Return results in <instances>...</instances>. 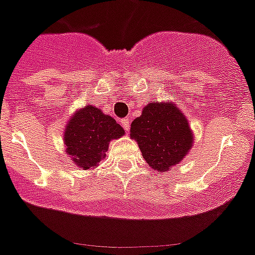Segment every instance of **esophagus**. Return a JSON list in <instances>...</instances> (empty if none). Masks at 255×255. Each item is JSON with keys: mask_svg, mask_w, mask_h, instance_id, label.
<instances>
[{"mask_svg": "<svg viewBox=\"0 0 255 255\" xmlns=\"http://www.w3.org/2000/svg\"><path fill=\"white\" fill-rule=\"evenodd\" d=\"M122 126H123V128L126 129V132L129 131V119H123V121H122Z\"/></svg>", "mask_w": 255, "mask_h": 255, "instance_id": "34e87169", "label": "esophagus"}]
</instances>
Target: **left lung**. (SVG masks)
Here are the masks:
<instances>
[{
  "mask_svg": "<svg viewBox=\"0 0 255 255\" xmlns=\"http://www.w3.org/2000/svg\"><path fill=\"white\" fill-rule=\"evenodd\" d=\"M129 134L146 163L160 173L181 162L194 144L187 119L171 102L146 105L132 122Z\"/></svg>",
  "mask_w": 255,
  "mask_h": 255,
  "instance_id": "1",
  "label": "left lung"
}]
</instances>
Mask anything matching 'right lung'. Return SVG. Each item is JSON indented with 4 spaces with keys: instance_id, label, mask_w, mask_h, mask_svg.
<instances>
[{
    "instance_id": "1",
    "label": "right lung",
    "mask_w": 255,
    "mask_h": 255,
    "mask_svg": "<svg viewBox=\"0 0 255 255\" xmlns=\"http://www.w3.org/2000/svg\"><path fill=\"white\" fill-rule=\"evenodd\" d=\"M123 134L124 129L115 119L88 105L68 122L64 132L65 152L81 169H95L106 157L110 141Z\"/></svg>"
}]
</instances>
